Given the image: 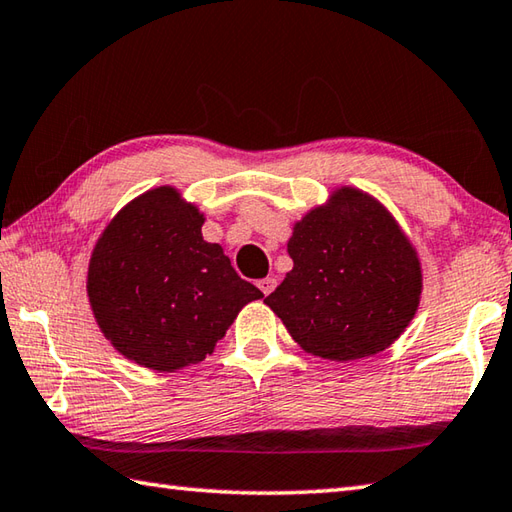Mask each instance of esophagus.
Masks as SVG:
<instances>
[{"mask_svg": "<svg viewBox=\"0 0 512 512\" xmlns=\"http://www.w3.org/2000/svg\"><path fill=\"white\" fill-rule=\"evenodd\" d=\"M256 285H258V289H260V292H263V294L267 296V294H272V292H274V287H276V278H274V276L260 278V281H258Z\"/></svg>", "mask_w": 512, "mask_h": 512, "instance_id": "esophagus-1", "label": "esophagus"}]
</instances>
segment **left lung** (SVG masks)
Listing matches in <instances>:
<instances>
[{
    "label": "left lung",
    "instance_id": "left-lung-1",
    "mask_svg": "<svg viewBox=\"0 0 512 512\" xmlns=\"http://www.w3.org/2000/svg\"><path fill=\"white\" fill-rule=\"evenodd\" d=\"M294 267L265 303L305 352L356 361L383 352L417 314V249L379 200L339 187L298 220L287 240Z\"/></svg>",
    "mask_w": 512,
    "mask_h": 512
}]
</instances>
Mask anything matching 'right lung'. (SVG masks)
<instances>
[{
    "mask_svg": "<svg viewBox=\"0 0 512 512\" xmlns=\"http://www.w3.org/2000/svg\"><path fill=\"white\" fill-rule=\"evenodd\" d=\"M202 223L178 189L156 187L122 207L93 247L86 294L95 321L142 368L200 363L238 312L263 298L223 247L202 238Z\"/></svg>",
    "mask_w": 512,
    "mask_h": 512,
    "instance_id": "obj_1",
    "label": "right lung"
}]
</instances>
